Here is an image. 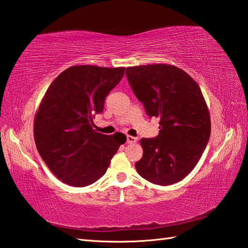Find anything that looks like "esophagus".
Wrapping results in <instances>:
<instances>
[{
	"label": "esophagus",
	"instance_id": "esophagus-1",
	"mask_svg": "<svg viewBox=\"0 0 248 248\" xmlns=\"http://www.w3.org/2000/svg\"><path fill=\"white\" fill-rule=\"evenodd\" d=\"M127 143L128 144H135V143L137 142V138H135V137L133 136H127Z\"/></svg>",
	"mask_w": 248,
	"mask_h": 248
}]
</instances>
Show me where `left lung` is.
I'll return each instance as SVG.
<instances>
[{
  "mask_svg": "<svg viewBox=\"0 0 248 248\" xmlns=\"http://www.w3.org/2000/svg\"><path fill=\"white\" fill-rule=\"evenodd\" d=\"M126 78L148 117L160 120L159 135L140 140L137 172L155 185L178 183L194 169L210 138L201 88L185 71L163 63L126 68Z\"/></svg>",
  "mask_w": 248,
  "mask_h": 248,
  "instance_id": "1",
  "label": "left lung"
}]
</instances>
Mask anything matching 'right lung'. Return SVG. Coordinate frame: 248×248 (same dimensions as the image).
Returning a JSON list of instances; mask_svg holds the SVG:
<instances>
[{
	"label": "right lung",
	"instance_id": "right-lung-1",
	"mask_svg": "<svg viewBox=\"0 0 248 248\" xmlns=\"http://www.w3.org/2000/svg\"><path fill=\"white\" fill-rule=\"evenodd\" d=\"M124 71L123 67L74 65L60 73L43 96L34 122L35 143L43 161L64 184L95 183L125 143L122 133L107 136L92 127Z\"/></svg>",
	"mask_w": 248,
	"mask_h": 248
}]
</instances>
